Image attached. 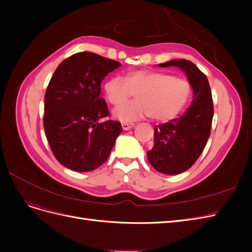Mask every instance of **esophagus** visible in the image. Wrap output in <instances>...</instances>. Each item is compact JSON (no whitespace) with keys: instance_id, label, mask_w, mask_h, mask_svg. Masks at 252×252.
<instances>
[{"instance_id":"1","label":"esophagus","mask_w":252,"mask_h":252,"mask_svg":"<svg viewBox=\"0 0 252 252\" xmlns=\"http://www.w3.org/2000/svg\"><path fill=\"white\" fill-rule=\"evenodd\" d=\"M134 126V124H130V123H122V127H123L124 130H129V129H131Z\"/></svg>"}]
</instances>
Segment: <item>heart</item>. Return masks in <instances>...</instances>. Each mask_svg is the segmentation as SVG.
<instances>
[{
  "mask_svg": "<svg viewBox=\"0 0 252 252\" xmlns=\"http://www.w3.org/2000/svg\"><path fill=\"white\" fill-rule=\"evenodd\" d=\"M105 93L113 106L124 104L136 94V100L114 111L121 121L132 122L150 116L156 121H168L185 108L191 85L188 80L171 73L136 70L128 72L125 78H110L105 84Z\"/></svg>",
  "mask_w": 252,
  "mask_h": 252,
  "instance_id": "1",
  "label": "heart"
}]
</instances>
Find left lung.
Instances as JSON below:
<instances>
[{"mask_svg":"<svg viewBox=\"0 0 252 252\" xmlns=\"http://www.w3.org/2000/svg\"><path fill=\"white\" fill-rule=\"evenodd\" d=\"M158 66L180 67L193 89L191 105L181 118L156 126L155 145L147 151L148 162L157 171L179 174L196 162L210 136L213 118L211 90L207 77L190 61L171 60Z\"/></svg>","mask_w":252,"mask_h":252,"instance_id":"obj_1","label":"left lung"}]
</instances>
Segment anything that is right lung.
<instances>
[{"label":"right lung","mask_w":252,"mask_h":252,"mask_svg":"<svg viewBox=\"0 0 252 252\" xmlns=\"http://www.w3.org/2000/svg\"><path fill=\"white\" fill-rule=\"evenodd\" d=\"M121 64L83 51L61 63L45 93L43 125L53 156L71 170L91 171L104 164L122 132L119 121L108 120L101 83Z\"/></svg>","instance_id":"1"}]
</instances>
